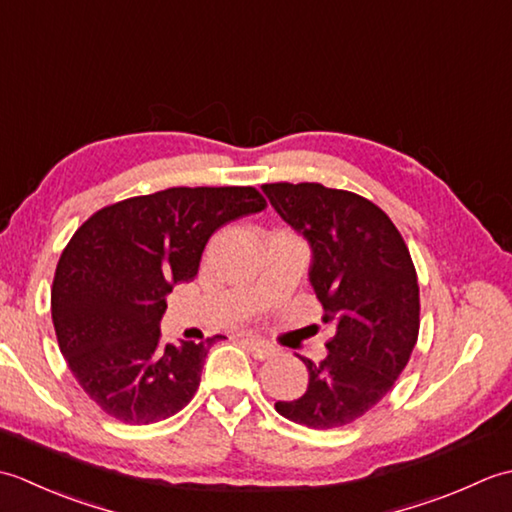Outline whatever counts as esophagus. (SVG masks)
<instances>
[{"instance_id":"obj_1","label":"esophagus","mask_w":512,"mask_h":512,"mask_svg":"<svg viewBox=\"0 0 512 512\" xmlns=\"http://www.w3.org/2000/svg\"><path fill=\"white\" fill-rule=\"evenodd\" d=\"M239 343H242L255 358H262V361H264V358L275 354L273 345H270L264 339H259V336H253V334H242V336H239Z\"/></svg>"}]
</instances>
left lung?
I'll use <instances>...</instances> for the list:
<instances>
[{
	"mask_svg": "<svg viewBox=\"0 0 512 512\" xmlns=\"http://www.w3.org/2000/svg\"><path fill=\"white\" fill-rule=\"evenodd\" d=\"M262 191L310 253V284L334 321L321 363L303 358L308 389L279 400L281 416L310 429L358 420L387 396L409 363L420 328V292L405 239L376 204L317 182L264 184Z\"/></svg>",
	"mask_w": 512,
	"mask_h": 512,
	"instance_id": "8db88e82",
	"label": "left lung"
}]
</instances>
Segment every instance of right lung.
<instances>
[{
  "mask_svg": "<svg viewBox=\"0 0 512 512\" xmlns=\"http://www.w3.org/2000/svg\"><path fill=\"white\" fill-rule=\"evenodd\" d=\"M264 209L253 187H173L105 206L72 235L52 323L70 372L105 413L151 424L193 398L217 336L162 345L167 295L198 275L217 228Z\"/></svg>",
  "mask_w": 512,
  "mask_h": 512,
  "instance_id": "add662e5",
  "label": "right lung"
}]
</instances>
